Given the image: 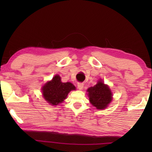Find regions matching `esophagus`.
Listing matches in <instances>:
<instances>
[{"mask_svg":"<svg viewBox=\"0 0 152 152\" xmlns=\"http://www.w3.org/2000/svg\"><path fill=\"white\" fill-rule=\"evenodd\" d=\"M77 86H78V88L79 90H82L84 88V84L81 83V82H78V83L77 84Z\"/></svg>","mask_w":152,"mask_h":152,"instance_id":"obj_1","label":"esophagus"}]
</instances>
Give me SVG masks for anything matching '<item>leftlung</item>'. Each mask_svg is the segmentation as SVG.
<instances>
[{
	"mask_svg": "<svg viewBox=\"0 0 152 152\" xmlns=\"http://www.w3.org/2000/svg\"><path fill=\"white\" fill-rule=\"evenodd\" d=\"M87 92L90 102L97 109H104L112 101V92L109 86L104 84L101 80L95 86L88 88Z\"/></svg>",
	"mask_w": 152,
	"mask_h": 152,
	"instance_id": "8db88e82",
	"label": "left lung"
}]
</instances>
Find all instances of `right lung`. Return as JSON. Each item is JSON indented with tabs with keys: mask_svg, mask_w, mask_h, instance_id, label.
Returning a JSON list of instances; mask_svg holds the SVG:
<instances>
[{
	"mask_svg": "<svg viewBox=\"0 0 152 152\" xmlns=\"http://www.w3.org/2000/svg\"><path fill=\"white\" fill-rule=\"evenodd\" d=\"M76 90V87L70 82H62L59 75H56L51 81H48L42 86V94L49 104L56 106L66 99L69 92Z\"/></svg>",
	"mask_w": 152,
	"mask_h": 152,
	"instance_id": "add662e5",
	"label": "right lung"
}]
</instances>
